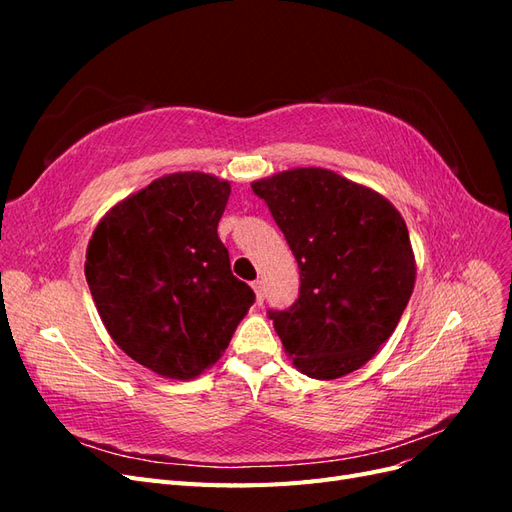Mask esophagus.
<instances>
[{
  "mask_svg": "<svg viewBox=\"0 0 512 512\" xmlns=\"http://www.w3.org/2000/svg\"><path fill=\"white\" fill-rule=\"evenodd\" d=\"M252 288H254V292H256V303L258 305H262V301H265V286H262V282H254L252 284Z\"/></svg>",
  "mask_w": 512,
  "mask_h": 512,
  "instance_id": "esophagus-1",
  "label": "esophagus"
}]
</instances>
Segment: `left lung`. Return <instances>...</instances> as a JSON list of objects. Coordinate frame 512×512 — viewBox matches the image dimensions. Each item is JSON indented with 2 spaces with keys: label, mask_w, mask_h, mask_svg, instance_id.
Returning a JSON list of instances; mask_svg holds the SVG:
<instances>
[{
  "label": "left lung",
  "mask_w": 512,
  "mask_h": 512,
  "mask_svg": "<svg viewBox=\"0 0 512 512\" xmlns=\"http://www.w3.org/2000/svg\"><path fill=\"white\" fill-rule=\"evenodd\" d=\"M297 258L299 299L269 312L301 374L335 380L363 367L410 301L416 260L404 218L382 194L329 168L252 183Z\"/></svg>",
  "instance_id": "1"
}]
</instances>
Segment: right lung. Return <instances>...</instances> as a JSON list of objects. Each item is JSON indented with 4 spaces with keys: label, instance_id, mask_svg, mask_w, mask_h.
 Instances as JSON below:
<instances>
[{
    "label": "right lung",
    "instance_id": "obj_1",
    "mask_svg": "<svg viewBox=\"0 0 512 512\" xmlns=\"http://www.w3.org/2000/svg\"><path fill=\"white\" fill-rule=\"evenodd\" d=\"M228 196L209 173L164 175L108 209L89 239L85 277L108 335L162 378L218 363L254 303L218 237Z\"/></svg>",
    "mask_w": 512,
    "mask_h": 512
}]
</instances>
